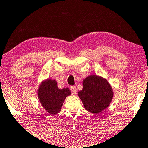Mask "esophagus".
I'll return each mask as SVG.
<instances>
[{
    "label": "esophagus",
    "mask_w": 148,
    "mask_h": 148,
    "mask_svg": "<svg viewBox=\"0 0 148 148\" xmlns=\"http://www.w3.org/2000/svg\"><path fill=\"white\" fill-rule=\"evenodd\" d=\"M70 90H71L72 95H76L77 90H76V86H72L71 87H70Z\"/></svg>",
    "instance_id": "1"
}]
</instances>
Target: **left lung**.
<instances>
[{
	"label": "left lung",
	"instance_id": "1",
	"mask_svg": "<svg viewBox=\"0 0 148 148\" xmlns=\"http://www.w3.org/2000/svg\"><path fill=\"white\" fill-rule=\"evenodd\" d=\"M83 88L78 95L86 111L100 113L113 99V92L109 83L102 77L91 75L83 80Z\"/></svg>",
	"mask_w": 148,
	"mask_h": 148
}]
</instances>
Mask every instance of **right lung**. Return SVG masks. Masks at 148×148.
<instances>
[{"mask_svg":"<svg viewBox=\"0 0 148 148\" xmlns=\"http://www.w3.org/2000/svg\"><path fill=\"white\" fill-rule=\"evenodd\" d=\"M70 94L69 88L59 89L56 81L49 79L41 83L38 90L39 101L51 115H56L61 111L64 100Z\"/></svg>","mask_w":148,"mask_h":148,"instance_id":"1","label":"right lung"}]
</instances>
